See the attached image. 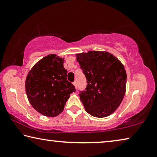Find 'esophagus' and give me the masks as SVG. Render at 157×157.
Masks as SVG:
<instances>
[{
    "label": "esophagus",
    "mask_w": 157,
    "mask_h": 157,
    "mask_svg": "<svg viewBox=\"0 0 157 157\" xmlns=\"http://www.w3.org/2000/svg\"><path fill=\"white\" fill-rule=\"evenodd\" d=\"M73 84L74 86H75V88H77V82H76V81H74Z\"/></svg>",
    "instance_id": "esophagus-1"
}]
</instances>
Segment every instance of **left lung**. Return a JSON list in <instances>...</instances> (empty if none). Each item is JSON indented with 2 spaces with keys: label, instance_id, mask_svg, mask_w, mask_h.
I'll return each mask as SVG.
<instances>
[{
  "label": "left lung",
  "instance_id": "1",
  "mask_svg": "<svg viewBox=\"0 0 157 157\" xmlns=\"http://www.w3.org/2000/svg\"><path fill=\"white\" fill-rule=\"evenodd\" d=\"M76 58L87 79L86 89L79 94L85 110L97 118L112 114L126 91L127 74L123 63L106 51L79 53Z\"/></svg>",
  "mask_w": 157,
  "mask_h": 157
}]
</instances>
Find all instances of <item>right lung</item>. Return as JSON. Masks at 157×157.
<instances>
[{
  "instance_id": "obj_1",
  "label": "right lung",
  "mask_w": 157,
  "mask_h": 157,
  "mask_svg": "<svg viewBox=\"0 0 157 157\" xmlns=\"http://www.w3.org/2000/svg\"><path fill=\"white\" fill-rule=\"evenodd\" d=\"M64 58L51 54L42 58L29 71L25 91L34 109L48 117L62 112L70 94L76 90L66 78Z\"/></svg>"
}]
</instances>
